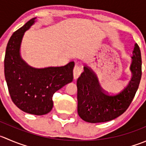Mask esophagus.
I'll use <instances>...</instances> for the list:
<instances>
[{"label": "esophagus", "mask_w": 146, "mask_h": 146, "mask_svg": "<svg viewBox=\"0 0 146 146\" xmlns=\"http://www.w3.org/2000/svg\"><path fill=\"white\" fill-rule=\"evenodd\" d=\"M82 70L83 69H82L80 66L76 65L74 67V68H73V78L77 79L80 76V73H82Z\"/></svg>", "instance_id": "obj_1"}]
</instances>
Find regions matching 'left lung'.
Here are the masks:
<instances>
[{"label":"left lung","mask_w":146,"mask_h":146,"mask_svg":"<svg viewBox=\"0 0 146 146\" xmlns=\"http://www.w3.org/2000/svg\"><path fill=\"white\" fill-rule=\"evenodd\" d=\"M130 70L132 77L128 84L116 94L104 91L97 76L88 66L77 80L78 113L86 122L110 121L122 115L129 107L139 86L142 75V59L137 43L133 51Z\"/></svg>","instance_id":"1"}]
</instances>
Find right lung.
Here are the masks:
<instances>
[{
    "label": "right lung",
    "mask_w": 146,
    "mask_h": 146,
    "mask_svg": "<svg viewBox=\"0 0 146 146\" xmlns=\"http://www.w3.org/2000/svg\"><path fill=\"white\" fill-rule=\"evenodd\" d=\"M36 21H28L9 39L4 59V73L10 96L21 111L36 115L47 114L53 108L52 98L57 90L73 81L74 62L60 67L36 68L21 56L24 33Z\"/></svg>",
    "instance_id": "1"
}]
</instances>
